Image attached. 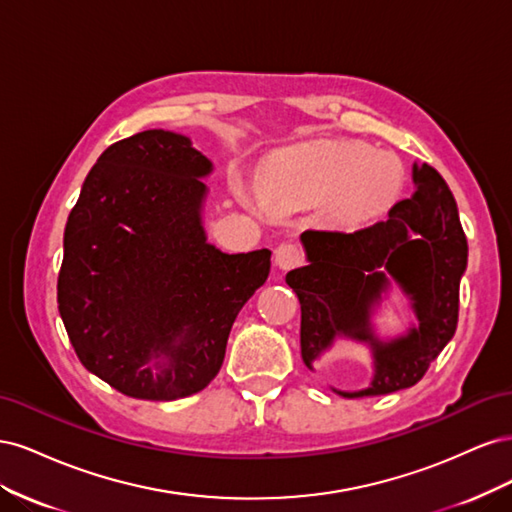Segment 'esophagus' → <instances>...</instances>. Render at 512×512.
I'll list each match as a JSON object with an SVG mask.
<instances>
[{
  "label": "esophagus",
  "mask_w": 512,
  "mask_h": 512,
  "mask_svg": "<svg viewBox=\"0 0 512 512\" xmlns=\"http://www.w3.org/2000/svg\"><path fill=\"white\" fill-rule=\"evenodd\" d=\"M303 262V252L297 243H280L275 247V265L282 271L299 267Z\"/></svg>",
  "instance_id": "1"
}]
</instances>
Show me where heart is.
I'll return each instance as SVG.
<instances>
[{
    "label": "heart",
    "instance_id": "heart-1",
    "mask_svg": "<svg viewBox=\"0 0 512 512\" xmlns=\"http://www.w3.org/2000/svg\"><path fill=\"white\" fill-rule=\"evenodd\" d=\"M404 181V166L391 153L356 141H318L282 153L262 190L275 205L329 200L335 222L356 226L389 209ZM241 198L258 209L252 196L243 192Z\"/></svg>",
    "mask_w": 512,
    "mask_h": 512
}]
</instances>
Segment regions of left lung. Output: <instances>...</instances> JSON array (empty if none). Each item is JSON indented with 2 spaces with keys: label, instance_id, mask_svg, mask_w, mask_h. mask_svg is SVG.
Masks as SVG:
<instances>
[{
  "label": "left lung",
  "instance_id": "8db88e82",
  "mask_svg": "<svg viewBox=\"0 0 512 512\" xmlns=\"http://www.w3.org/2000/svg\"><path fill=\"white\" fill-rule=\"evenodd\" d=\"M414 194L389 218L354 232L305 230L307 265L286 275L301 303V356L314 361L337 339L371 352L374 376L361 391L333 393L354 399L410 389L451 342L459 316V282L468 267V241L453 192L436 168L414 164ZM411 301L417 324L380 340L370 322L390 284Z\"/></svg>",
  "mask_w": 512,
  "mask_h": 512
}]
</instances>
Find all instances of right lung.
Listing matches in <instances>:
<instances>
[{
    "label": "right lung",
    "instance_id": "1",
    "mask_svg": "<svg viewBox=\"0 0 512 512\" xmlns=\"http://www.w3.org/2000/svg\"><path fill=\"white\" fill-rule=\"evenodd\" d=\"M211 170L188 136L138 132L102 153L68 215L59 316L85 369L128 397L203 391L269 277V250L226 254L207 241Z\"/></svg>",
    "mask_w": 512,
    "mask_h": 512
}]
</instances>
